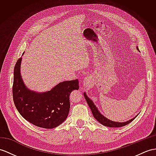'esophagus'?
Here are the masks:
<instances>
[{"label": "esophagus", "instance_id": "34e87169", "mask_svg": "<svg viewBox=\"0 0 156 156\" xmlns=\"http://www.w3.org/2000/svg\"><path fill=\"white\" fill-rule=\"evenodd\" d=\"M90 84H91V79L89 77H86L84 80H83V85L85 87V88L89 86Z\"/></svg>", "mask_w": 156, "mask_h": 156}]
</instances>
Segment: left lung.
Segmentation results:
<instances>
[{
  "label": "left lung",
  "instance_id": "left-lung-1",
  "mask_svg": "<svg viewBox=\"0 0 156 156\" xmlns=\"http://www.w3.org/2000/svg\"><path fill=\"white\" fill-rule=\"evenodd\" d=\"M136 49L137 50L139 51L138 47L136 46ZM84 96L85 99L87 102V104L89 106V107L91 110V112L93 113V115L94 117L98 122H100L101 124H102V125H104L105 126H108V127H111V128H117V127H122L124 126H126V125L128 124L129 123H130L133 120H134L136 117L138 116V114L136 115L135 117L132 118V119L129 120L128 121H126V122H115V121H112L111 120H109L108 119H107V117H105L100 112V111H98V108L96 107V105L94 104L93 101L90 99L89 97H88V96L87 95L86 93H84Z\"/></svg>",
  "mask_w": 156,
  "mask_h": 156
}]
</instances>
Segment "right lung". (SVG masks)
<instances>
[{"instance_id": "obj_1", "label": "right lung", "mask_w": 156, "mask_h": 156, "mask_svg": "<svg viewBox=\"0 0 156 156\" xmlns=\"http://www.w3.org/2000/svg\"><path fill=\"white\" fill-rule=\"evenodd\" d=\"M22 59L21 57L17 61L14 69L12 93L16 108L24 119L36 126L47 129L58 126L69 114V96L72 90L79 89L78 80L61 82L45 92L32 90L22 78Z\"/></svg>"}]
</instances>
